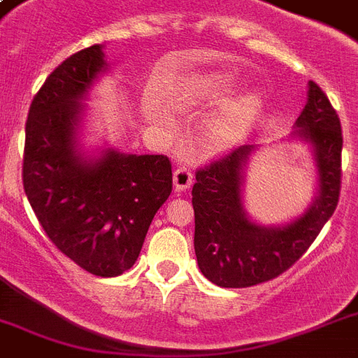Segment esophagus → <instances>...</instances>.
I'll return each mask as SVG.
<instances>
[{
  "label": "esophagus",
  "instance_id": "esophagus-1",
  "mask_svg": "<svg viewBox=\"0 0 358 358\" xmlns=\"http://www.w3.org/2000/svg\"><path fill=\"white\" fill-rule=\"evenodd\" d=\"M173 182L176 191L189 189V185L193 184V173L187 167H178L173 174Z\"/></svg>",
  "mask_w": 358,
  "mask_h": 358
}]
</instances>
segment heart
I'll list each match as a JSON object with an SVG mask.
<instances>
[{"label": "heart", "mask_w": 358, "mask_h": 358, "mask_svg": "<svg viewBox=\"0 0 358 358\" xmlns=\"http://www.w3.org/2000/svg\"><path fill=\"white\" fill-rule=\"evenodd\" d=\"M224 80L217 74H195L187 78L182 85L176 89L174 98L180 108H210L223 102L224 98ZM258 109V98L245 96L238 102L230 103L223 109V113L215 117L204 131V145L208 150L223 152L229 150L236 143L243 139L250 122L255 119ZM150 115L159 122H169L167 111L152 103Z\"/></svg>", "instance_id": "1"}]
</instances>
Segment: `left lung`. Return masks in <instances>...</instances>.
<instances>
[{"label":"left lung","mask_w":358,"mask_h":358,"mask_svg":"<svg viewBox=\"0 0 358 358\" xmlns=\"http://www.w3.org/2000/svg\"><path fill=\"white\" fill-rule=\"evenodd\" d=\"M292 137L312 146L317 193L305 213L280 227L250 221L243 208V173L256 146H239L196 171L191 191L196 262L221 288H249L278 277L305 255L336 210L344 139L338 115L314 81H308V100Z\"/></svg>","instance_id":"1"}]
</instances>
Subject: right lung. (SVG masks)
I'll return each instance as SVG.
<instances>
[{"instance_id":"right-lung-1","label":"right lung","mask_w":358,"mask_h":358,"mask_svg":"<svg viewBox=\"0 0 358 358\" xmlns=\"http://www.w3.org/2000/svg\"><path fill=\"white\" fill-rule=\"evenodd\" d=\"M102 44L70 55L48 76L25 122L24 189L52 243L96 277L134 266L156 212L173 191L167 156L98 157L80 150L81 100L108 70Z\"/></svg>"}]
</instances>
